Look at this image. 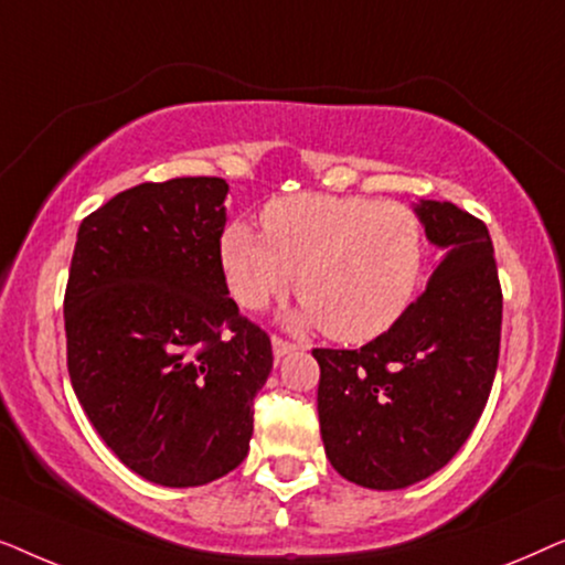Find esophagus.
<instances>
[{
	"label": "esophagus",
	"mask_w": 565,
	"mask_h": 565,
	"mask_svg": "<svg viewBox=\"0 0 565 565\" xmlns=\"http://www.w3.org/2000/svg\"><path fill=\"white\" fill-rule=\"evenodd\" d=\"M292 350H296V344L285 342V339H280V337H273V354H275V360H282L285 354H290Z\"/></svg>",
	"instance_id": "obj_1"
}]
</instances>
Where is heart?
Listing matches in <instances>:
<instances>
[{"label":"heart","mask_w":565,"mask_h":565,"mask_svg":"<svg viewBox=\"0 0 565 565\" xmlns=\"http://www.w3.org/2000/svg\"><path fill=\"white\" fill-rule=\"evenodd\" d=\"M262 226L265 236L236 221L221 236L228 290L249 311L288 296L296 275L303 308L292 323L360 344L385 334L419 292L424 231L412 207L303 192L267 203Z\"/></svg>","instance_id":"1"}]
</instances>
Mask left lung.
Returning a JSON list of instances; mask_svg holds the SVG:
<instances>
[{"instance_id":"obj_1","label":"left lung","mask_w":565,"mask_h":565,"mask_svg":"<svg viewBox=\"0 0 565 565\" xmlns=\"http://www.w3.org/2000/svg\"><path fill=\"white\" fill-rule=\"evenodd\" d=\"M414 213L443 252L427 290L360 350H313L327 458L347 481L396 491L437 473L489 401L501 342V288L483 221L452 203Z\"/></svg>"}]
</instances>
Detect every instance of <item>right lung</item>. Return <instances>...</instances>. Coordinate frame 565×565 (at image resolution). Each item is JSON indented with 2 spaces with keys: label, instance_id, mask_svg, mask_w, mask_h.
I'll list each match as a JSON object with an SVG mask.
<instances>
[{
  "label": "right lung",
  "instance_id": "obj_1",
  "mask_svg": "<svg viewBox=\"0 0 565 565\" xmlns=\"http://www.w3.org/2000/svg\"><path fill=\"white\" fill-rule=\"evenodd\" d=\"M228 184L130 188L82 221L64 298L68 375L105 445L146 481L190 489L249 452L269 337L221 267Z\"/></svg>",
  "mask_w": 565,
  "mask_h": 565
}]
</instances>
